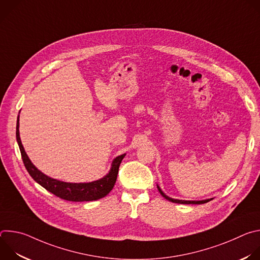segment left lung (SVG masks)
Instances as JSON below:
<instances>
[{
	"instance_id": "obj_1",
	"label": "left lung",
	"mask_w": 260,
	"mask_h": 260,
	"mask_svg": "<svg viewBox=\"0 0 260 260\" xmlns=\"http://www.w3.org/2000/svg\"><path fill=\"white\" fill-rule=\"evenodd\" d=\"M157 189H158V191L160 192V194L166 199V200H168V201H170V202H172V203H176V204H193V205H201V204H206V203H208V202H210L211 200H204V201H182V200H175V199H172V198H169L168 196H166L162 191H161V189L159 188V186L157 185Z\"/></svg>"
}]
</instances>
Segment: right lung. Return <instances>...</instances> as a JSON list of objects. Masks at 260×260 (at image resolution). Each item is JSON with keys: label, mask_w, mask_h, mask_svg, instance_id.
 Here are the masks:
<instances>
[{"label": "right lung", "mask_w": 260, "mask_h": 260, "mask_svg": "<svg viewBox=\"0 0 260 260\" xmlns=\"http://www.w3.org/2000/svg\"><path fill=\"white\" fill-rule=\"evenodd\" d=\"M16 140L20 149L22 161L30 177L49 192L70 202H89L96 201L106 197L114 187L119 166L125 156L124 153L114 158L109 173L100 180L89 183H68L46 176L31 164L24 151V148L19 137V116L16 123Z\"/></svg>", "instance_id": "add662e5"}]
</instances>
